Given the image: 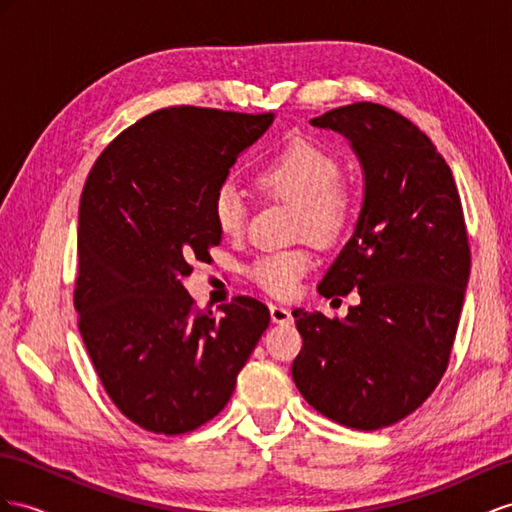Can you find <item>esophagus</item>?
Returning <instances> with one entry per match:
<instances>
[{
  "label": "esophagus",
  "mask_w": 512,
  "mask_h": 512,
  "mask_svg": "<svg viewBox=\"0 0 512 512\" xmlns=\"http://www.w3.org/2000/svg\"><path fill=\"white\" fill-rule=\"evenodd\" d=\"M270 318L274 324H290L292 322V313L283 305H270Z\"/></svg>",
  "instance_id": "1"
}]
</instances>
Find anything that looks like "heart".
Wrapping results in <instances>:
<instances>
[{
    "mask_svg": "<svg viewBox=\"0 0 512 512\" xmlns=\"http://www.w3.org/2000/svg\"><path fill=\"white\" fill-rule=\"evenodd\" d=\"M342 170L331 153L309 140H292L272 153L255 170L253 181L261 194L292 201L298 207L296 231L329 246L342 238L352 218V196L339 183ZM212 214L220 233L238 238L246 229L248 205L242 190L225 181L214 192ZM313 266L305 248L261 255L251 277L270 294L287 296Z\"/></svg>",
    "mask_w": 512,
    "mask_h": 512,
    "instance_id": "b5f03b06",
    "label": "heart"
}]
</instances>
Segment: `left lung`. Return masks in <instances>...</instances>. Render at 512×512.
Instances as JSON below:
<instances>
[{"instance_id":"left-lung-1","label":"left lung","mask_w":512,"mask_h":512,"mask_svg":"<svg viewBox=\"0 0 512 512\" xmlns=\"http://www.w3.org/2000/svg\"><path fill=\"white\" fill-rule=\"evenodd\" d=\"M313 127L342 134L363 168L355 231L326 270V298L359 290L346 318L294 309L292 376L333 422L378 430L422 404L448 368L469 281V242L450 166L409 119L378 103L335 108Z\"/></svg>"}]
</instances>
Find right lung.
Returning a JSON list of instances; mask_svg holds the SVG:
<instances>
[{"label":"right lung","instance_id":"obj_1","mask_svg":"<svg viewBox=\"0 0 512 512\" xmlns=\"http://www.w3.org/2000/svg\"><path fill=\"white\" fill-rule=\"evenodd\" d=\"M274 114L166 108L127 127L80 199L73 303L95 370L119 411L155 435L216 417L270 324L251 296L194 307L183 287L222 233L212 199Z\"/></svg>","mask_w":512,"mask_h":512}]
</instances>
